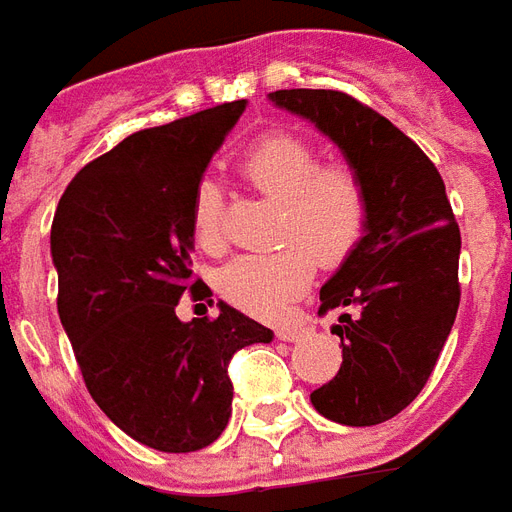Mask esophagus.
Here are the masks:
<instances>
[{
  "label": "esophagus",
  "mask_w": 512,
  "mask_h": 512,
  "mask_svg": "<svg viewBox=\"0 0 512 512\" xmlns=\"http://www.w3.org/2000/svg\"><path fill=\"white\" fill-rule=\"evenodd\" d=\"M302 333H305V327H302V324H283V327L275 330V335H278L281 341H297Z\"/></svg>",
  "instance_id": "34e87169"
}]
</instances>
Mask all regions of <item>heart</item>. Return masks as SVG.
I'll return each instance as SVG.
<instances>
[{
  "label": "heart",
  "mask_w": 512,
  "mask_h": 512,
  "mask_svg": "<svg viewBox=\"0 0 512 512\" xmlns=\"http://www.w3.org/2000/svg\"><path fill=\"white\" fill-rule=\"evenodd\" d=\"M253 188L281 204L278 251L245 253L220 272V292L256 316H281L311 286L316 259L338 267L360 245L368 226V193L346 163H322L311 141L294 133L259 138L240 158ZM190 226L199 248L218 253L226 245L223 193L215 179H201L193 193Z\"/></svg>",
  "instance_id": "obj_1"
}]
</instances>
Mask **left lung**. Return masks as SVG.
<instances>
[{"instance_id":"left-lung-1","label":"left lung","mask_w":512,"mask_h":512,"mask_svg":"<svg viewBox=\"0 0 512 512\" xmlns=\"http://www.w3.org/2000/svg\"><path fill=\"white\" fill-rule=\"evenodd\" d=\"M270 98L333 138L368 193L365 237L319 292V313L341 311L343 363L311 404L341 425H379L420 395L461 302V231L445 182L412 138L346 92Z\"/></svg>"}]
</instances>
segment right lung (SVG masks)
<instances>
[{"label": "right lung", "instance_id": "add662e5", "mask_svg": "<svg viewBox=\"0 0 512 512\" xmlns=\"http://www.w3.org/2000/svg\"><path fill=\"white\" fill-rule=\"evenodd\" d=\"M245 100L122 138L59 199L51 256L57 311L95 404L136 442L193 453L226 428L229 363L272 330L218 302L179 322L182 294L210 297L193 272L190 207L201 174Z\"/></svg>", "mask_w": 512, "mask_h": 512}]
</instances>
